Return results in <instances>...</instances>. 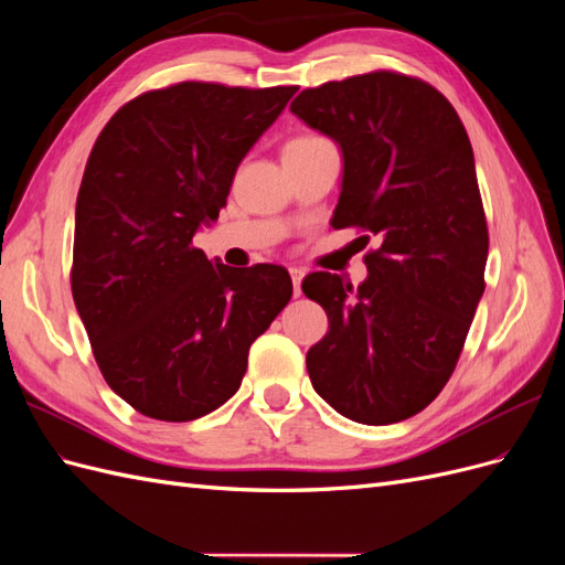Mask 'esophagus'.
<instances>
[{"label": "esophagus", "mask_w": 565, "mask_h": 565, "mask_svg": "<svg viewBox=\"0 0 565 565\" xmlns=\"http://www.w3.org/2000/svg\"><path fill=\"white\" fill-rule=\"evenodd\" d=\"M289 276H292V285H295V297L301 295V280H303V270L301 268H289Z\"/></svg>", "instance_id": "34e87169"}]
</instances>
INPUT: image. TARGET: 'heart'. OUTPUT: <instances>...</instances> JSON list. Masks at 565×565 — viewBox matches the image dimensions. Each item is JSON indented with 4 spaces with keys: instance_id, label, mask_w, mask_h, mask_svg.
<instances>
[{
    "instance_id": "1",
    "label": "heart",
    "mask_w": 565,
    "mask_h": 565,
    "mask_svg": "<svg viewBox=\"0 0 565 565\" xmlns=\"http://www.w3.org/2000/svg\"><path fill=\"white\" fill-rule=\"evenodd\" d=\"M324 139L318 134H311V131H303V134H297L289 139L285 146H282V152H289V150H303V148H313L318 143H322Z\"/></svg>"
}]
</instances>
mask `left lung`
Returning <instances> with one entry per match:
<instances>
[{
    "instance_id": "obj_1",
    "label": "left lung",
    "mask_w": 565,
    "mask_h": 565,
    "mask_svg": "<svg viewBox=\"0 0 565 565\" xmlns=\"http://www.w3.org/2000/svg\"><path fill=\"white\" fill-rule=\"evenodd\" d=\"M344 156L334 228H358L367 280L311 273L303 295L330 330L306 353L339 415L393 424L429 405L465 349L486 289L488 224L473 150L450 100L419 77L374 71L303 89L289 106Z\"/></svg>"
}]
</instances>
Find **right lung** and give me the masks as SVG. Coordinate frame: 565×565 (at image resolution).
<instances>
[{"instance_id":"add662e5","label":"right lung","mask_w":565,"mask_h":565,"mask_svg":"<svg viewBox=\"0 0 565 565\" xmlns=\"http://www.w3.org/2000/svg\"><path fill=\"white\" fill-rule=\"evenodd\" d=\"M295 92L179 82L131 98L98 134L71 287L100 374L136 413L191 422L224 405L252 341L292 299L282 266L212 264L193 235Z\"/></svg>"}]
</instances>
